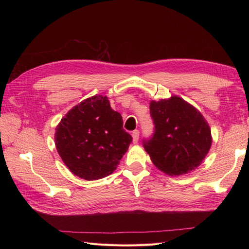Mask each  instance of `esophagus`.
Instances as JSON below:
<instances>
[{"label": "esophagus", "mask_w": 249, "mask_h": 249, "mask_svg": "<svg viewBox=\"0 0 249 249\" xmlns=\"http://www.w3.org/2000/svg\"><path fill=\"white\" fill-rule=\"evenodd\" d=\"M132 137H133V143H137L139 140V131L138 130L133 131Z\"/></svg>", "instance_id": "34e87169"}]
</instances>
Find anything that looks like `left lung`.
<instances>
[{
	"mask_svg": "<svg viewBox=\"0 0 249 249\" xmlns=\"http://www.w3.org/2000/svg\"><path fill=\"white\" fill-rule=\"evenodd\" d=\"M150 116L155 130L143 146L155 166L170 176L198 167L212 144L211 129L201 113L178 96L152 101Z\"/></svg>",
	"mask_w": 249,
	"mask_h": 249,
	"instance_id": "obj_1",
	"label": "left lung"
}]
</instances>
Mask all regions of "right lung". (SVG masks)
Here are the masks:
<instances>
[{
	"instance_id": "1",
	"label": "right lung",
	"mask_w": 249,
	"mask_h": 249,
	"mask_svg": "<svg viewBox=\"0 0 249 249\" xmlns=\"http://www.w3.org/2000/svg\"><path fill=\"white\" fill-rule=\"evenodd\" d=\"M107 96L94 95L66 113L56 127L58 153L74 176L86 180L108 177L129 148L132 136Z\"/></svg>"
}]
</instances>
